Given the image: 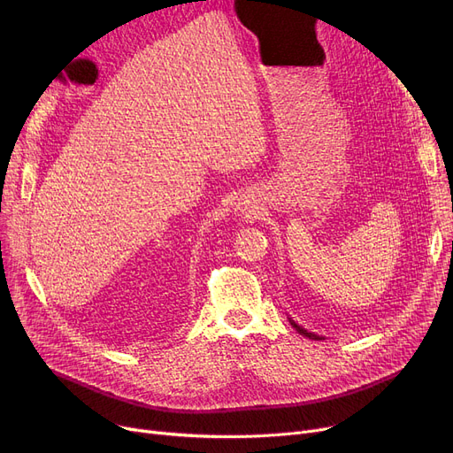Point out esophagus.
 Wrapping results in <instances>:
<instances>
[{
    "instance_id": "34e87169",
    "label": "esophagus",
    "mask_w": 453,
    "mask_h": 453,
    "mask_svg": "<svg viewBox=\"0 0 453 453\" xmlns=\"http://www.w3.org/2000/svg\"><path fill=\"white\" fill-rule=\"evenodd\" d=\"M234 217L251 222V220L258 219V207H255V203L251 200L242 198V200H239V203H236V207H234Z\"/></svg>"
}]
</instances>
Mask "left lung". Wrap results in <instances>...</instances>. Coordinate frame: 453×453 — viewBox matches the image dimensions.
Segmentation results:
<instances>
[{
    "instance_id": "obj_1",
    "label": "left lung",
    "mask_w": 453,
    "mask_h": 453,
    "mask_svg": "<svg viewBox=\"0 0 453 453\" xmlns=\"http://www.w3.org/2000/svg\"><path fill=\"white\" fill-rule=\"evenodd\" d=\"M290 323H292V326H294V328H296V330H297V332H299V334H301V336H304V338H311V340H323V338H321V336H318V334H314V332H308V330H306V328H303V326H299V325H297V323H296V321H294V319H290Z\"/></svg>"
}]
</instances>
